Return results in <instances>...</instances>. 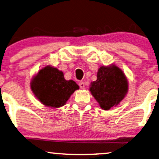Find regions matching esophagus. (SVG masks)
<instances>
[{
  "label": "esophagus",
  "instance_id": "1",
  "mask_svg": "<svg viewBox=\"0 0 159 159\" xmlns=\"http://www.w3.org/2000/svg\"><path fill=\"white\" fill-rule=\"evenodd\" d=\"M79 86L81 89H85V84L84 82H80L79 83Z\"/></svg>",
  "mask_w": 159,
  "mask_h": 159
}]
</instances>
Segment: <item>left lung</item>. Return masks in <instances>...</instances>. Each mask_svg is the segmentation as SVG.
Returning <instances> with one entry per match:
<instances>
[{
    "mask_svg": "<svg viewBox=\"0 0 159 159\" xmlns=\"http://www.w3.org/2000/svg\"><path fill=\"white\" fill-rule=\"evenodd\" d=\"M129 90V82L125 73L117 65L101 66L98 70L97 80L91 82L89 91L100 108L109 110L124 100Z\"/></svg>",
    "mask_w": 159,
    "mask_h": 159,
    "instance_id": "1",
    "label": "left lung"
}]
</instances>
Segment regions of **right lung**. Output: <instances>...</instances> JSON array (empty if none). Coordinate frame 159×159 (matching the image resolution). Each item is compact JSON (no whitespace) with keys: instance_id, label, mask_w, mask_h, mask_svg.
<instances>
[{"instance_id":"obj_1","label":"right lung","mask_w":159,"mask_h":159,"mask_svg":"<svg viewBox=\"0 0 159 159\" xmlns=\"http://www.w3.org/2000/svg\"><path fill=\"white\" fill-rule=\"evenodd\" d=\"M30 88L42 104L51 108L64 106L75 90L79 89L76 83L65 79L64 73L51 65L39 70L30 81Z\"/></svg>"}]
</instances>
